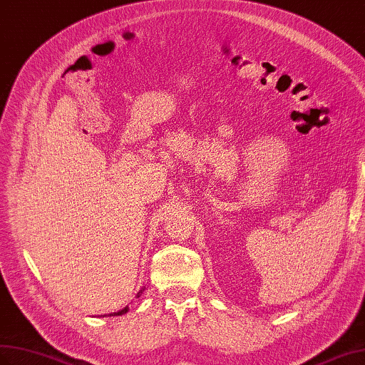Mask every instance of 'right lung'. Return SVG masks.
<instances>
[{
    "label": "right lung",
    "instance_id": "right-lung-1",
    "mask_svg": "<svg viewBox=\"0 0 365 365\" xmlns=\"http://www.w3.org/2000/svg\"><path fill=\"white\" fill-rule=\"evenodd\" d=\"M145 289V288H143ZM143 289H140V292H138V294H137V297L140 296V293H142L143 292ZM128 310H129V308L128 307H125L123 308V310H120V312H115V313H109V314H103V316H121V314H125V313H128Z\"/></svg>",
    "mask_w": 365,
    "mask_h": 365
}]
</instances>
